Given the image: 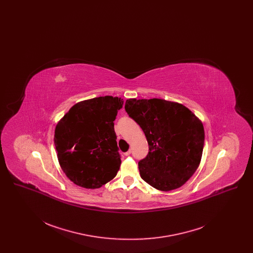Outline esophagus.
Here are the masks:
<instances>
[{"instance_id": "esophagus-1", "label": "esophagus", "mask_w": 253, "mask_h": 253, "mask_svg": "<svg viewBox=\"0 0 253 253\" xmlns=\"http://www.w3.org/2000/svg\"><path fill=\"white\" fill-rule=\"evenodd\" d=\"M131 153H132V151H131V150H129L128 152L124 153V156H126V157H127V156H130V155H131Z\"/></svg>"}]
</instances>
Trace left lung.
Listing matches in <instances>:
<instances>
[{"instance_id":"1","label":"left lung","mask_w":253,"mask_h":253,"mask_svg":"<svg viewBox=\"0 0 253 253\" xmlns=\"http://www.w3.org/2000/svg\"><path fill=\"white\" fill-rule=\"evenodd\" d=\"M125 111L143 130L149 153L138 162L141 178L159 191L181 187L198 168L203 124L184 105L160 98L126 100Z\"/></svg>"}]
</instances>
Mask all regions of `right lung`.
I'll list each match as a JSON object with an SVG mask.
<instances>
[{"instance_id": "obj_1", "label": "right lung", "mask_w": 253, "mask_h": 253, "mask_svg": "<svg viewBox=\"0 0 253 253\" xmlns=\"http://www.w3.org/2000/svg\"><path fill=\"white\" fill-rule=\"evenodd\" d=\"M123 99L99 96L75 104L60 120L54 142L60 167L76 185L97 189L121 167L114 121Z\"/></svg>"}]
</instances>
